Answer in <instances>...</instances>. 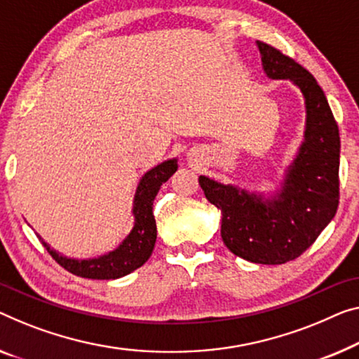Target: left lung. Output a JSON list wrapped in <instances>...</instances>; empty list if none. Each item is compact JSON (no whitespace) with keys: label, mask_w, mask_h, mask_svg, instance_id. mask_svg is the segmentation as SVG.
<instances>
[{"label":"left lung","mask_w":359,"mask_h":359,"mask_svg":"<svg viewBox=\"0 0 359 359\" xmlns=\"http://www.w3.org/2000/svg\"><path fill=\"white\" fill-rule=\"evenodd\" d=\"M269 79L290 80L306 108L304 140L288 165L280 190L271 198L200 175L208 201L221 210V237L240 258L283 264L306 251L339 206L340 135L316 79L274 46L256 41Z\"/></svg>","instance_id":"left-lung-1"}]
</instances>
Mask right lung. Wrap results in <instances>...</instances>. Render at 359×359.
Wrapping results in <instances>:
<instances>
[{"mask_svg":"<svg viewBox=\"0 0 359 359\" xmlns=\"http://www.w3.org/2000/svg\"><path fill=\"white\" fill-rule=\"evenodd\" d=\"M175 170H177V159L174 158L158 164L156 168L149 169L143 175L137 187L135 198H133L132 231L124 238V242L114 251H109L108 255L92 259L67 258L43 242L40 235L39 238L57 264L79 277L109 280L130 274L132 271L145 264L153 253L154 243H156V221L153 216V201L161 185L169 180Z\"/></svg>","mask_w":359,"mask_h":359,"instance_id":"obj_1","label":"right lung"}]
</instances>
